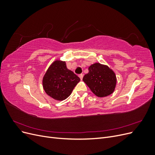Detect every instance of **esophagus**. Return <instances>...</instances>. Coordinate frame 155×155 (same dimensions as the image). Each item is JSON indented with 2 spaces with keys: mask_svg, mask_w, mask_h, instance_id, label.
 I'll return each instance as SVG.
<instances>
[{
  "mask_svg": "<svg viewBox=\"0 0 155 155\" xmlns=\"http://www.w3.org/2000/svg\"><path fill=\"white\" fill-rule=\"evenodd\" d=\"M79 77L80 78V79H83V74H79Z\"/></svg>",
  "mask_w": 155,
  "mask_h": 155,
  "instance_id": "esophagus-1",
  "label": "esophagus"
}]
</instances>
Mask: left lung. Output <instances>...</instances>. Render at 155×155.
I'll use <instances>...</instances> for the list:
<instances>
[{
  "label": "left lung",
  "mask_w": 155,
  "mask_h": 155,
  "mask_svg": "<svg viewBox=\"0 0 155 155\" xmlns=\"http://www.w3.org/2000/svg\"><path fill=\"white\" fill-rule=\"evenodd\" d=\"M83 80L98 97L107 96L113 92L116 84L115 74L109 67L100 63L92 64Z\"/></svg>",
  "instance_id": "left-lung-1"
}]
</instances>
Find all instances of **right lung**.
<instances>
[{"label":"right lung","instance_id":"1","mask_svg":"<svg viewBox=\"0 0 155 155\" xmlns=\"http://www.w3.org/2000/svg\"><path fill=\"white\" fill-rule=\"evenodd\" d=\"M80 81L77 75L67 68L66 63L55 61L46 71L43 80L44 90L50 97L57 100H64Z\"/></svg>","mask_w":155,"mask_h":155}]
</instances>
